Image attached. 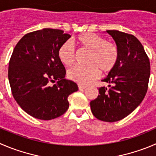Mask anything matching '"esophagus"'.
Segmentation results:
<instances>
[{"mask_svg":"<svg viewBox=\"0 0 156 156\" xmlns=\"http://www.w3.org/2000/svg\"><path fill=\"white\" fill-rule=\"evenodd\" d=\"M78 87H79L80 90H83V89L87 88V86L83 85V84H80H80H78Z\"/></svg>","mask_w":156,"mask_h":156,"instance_id":"1","label":"esophagus"}]
</instances>
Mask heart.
Masks as SVG:
<instances>
[{"label": "heart", "instance_id": "obj_1", "mask_svg": "<svg viewBox=\"0 0 156 156\" xmlns=\"http://www.w3.org/2000/svg\"><path fill=\"white\" fill-rule=\"evenodd\" d=\"M76 43L80 49L90 51L86 66H76L68 71L70 80L81 84H88L99 76L100 71L107 73L113 69L119 58V50L115 43L106 41L103 37L91 33L77 36ZM57 55L66 66H71L76 60V50L69 41L59 47Z\"/></svg>", "mask_w": 156, "mask_h": 156}]
</instances>
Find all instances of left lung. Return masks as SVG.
Wrapping results in <instances>:
<instances>
[{"instance_id": "obj_1", "label": "left lung", "mask_w": 156, "mask_h": 156, "mask_svg": "<svg viewBox=\"0 0 156 156\" xmlns=\"http://www.w3.org/2000/svg\"><path fill=\"white\" fill-rule=\"evenodd\" d=\"M118 46L119 58L103 82L99 96L90 102L93 115L104 122H116L129 115L142 103L148 90L150 62L140 41L133 35L106 30Z\"/></svg>"}]
</instances>
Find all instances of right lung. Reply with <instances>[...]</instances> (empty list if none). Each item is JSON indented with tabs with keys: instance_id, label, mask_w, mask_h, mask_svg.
Returning a JSON list of instances; mask_svg holds the SVG:
<instances>
[{
	"instance_id": "right-lung-1",
	"label": "right lung",
	"mask_w": 156,
	"mask_h": 156,
	"mask_svg": "<svg viewBox=\"0 0 156 156\" xmlns=\"http://www.w3.org/2000/svg\"><path fill=\"white\" fill-rule=\"evenodd\" d=\"M70 37L61 30L44 28L25 34L14 47L9 83L14 99L31 116L42 120L60 116L69 108L68 96L78 90L76 83L64 78L66 69L57 55Z\"/></svg>"
}]
</instances>
